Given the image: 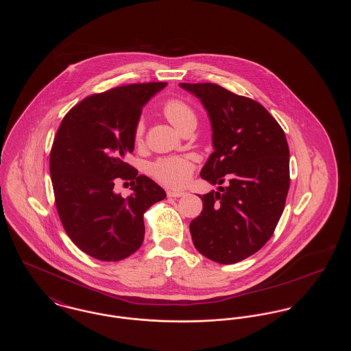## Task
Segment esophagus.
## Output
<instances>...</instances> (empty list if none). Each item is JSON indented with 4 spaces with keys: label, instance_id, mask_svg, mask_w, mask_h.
I'll use <instances>...</instances> for the list:
<instances>
[{
    "label": "esophagus",
    "instance_id": "esophagus-1",
    "mask_svg": "<svg viewBox=\"0 0 351 351\" xmlns=\"http://www.w3.org/2000/svg\"><path fill=\"white\" fill-rule=\"evenodd\" d=\"M168 197H173V199H179V197H184L185 193L184 192H179V191H168Z\"/></svg>",
    "mask_w": 351,
    "mask_h": 351
}]
</instances>
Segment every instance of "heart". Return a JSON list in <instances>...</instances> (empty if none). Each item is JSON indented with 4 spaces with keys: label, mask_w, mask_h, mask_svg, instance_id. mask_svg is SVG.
<instances>
[{
    "label": "heart",
    "mask_w": 351,
    "mask_h": 351,
    "mask_svg": "<svg viewBox=\"0 0 351 351\" xmlns=\"http://www.w3.org/2000/svg\"><path fill=\"white\" fill-rule=\"evenodd\" d=\"M163 113L168 121L183 130L184 126L196 121L193 109L183 100L169 99L163 105ZM146 132V122L143 118H139L134 128V141L135 143H142ZM195 171V159L189 155H176L167 156L155 160L150 166L151 176L158 183L168 186V188H183L191 180V176Z\"/></svg>",
    "instance_id": "obj_1"
}]
</instances>
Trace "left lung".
<instances>
[{
	"instance_id": "obj_1",
	"label": "left lung",
	"mask_w": 351,
	"mask_h": 351,
	"mask_svg": "<svg viewBox=\"0 0 351 351\" xmlns=\"http://www.w3.org/2000/svg\"><path fill=\"white\" fill-rule=\"evenodd\" d=\"M200 99L213 129L215 151L201 169L209 183L189 230L197 251L221 265L261 250L282 217L289 189V149L267 109L212 83H180Z\"/></svg>"
}]
</instances>
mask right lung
Wrapping results in <instances>:
<instances>
[{
    "instance_id": "obj_1",
    "label": "right lung",
    "mask_w": 351,
    "mask_h": 351,
    "mask_svg": "<svg viewBox=\"0 0 351 351\" xmlns=\"http://www.w3.org/2000/svg\"><path fill=\"white\" fill-rule=\"evenodd\" d=\"M167 83L128 84L85 97L63 118L50 152L55 205L72 242L104 262H118L145 238V212L166 192L125 162L143 105ZM129 180L134 195L114 194Z\"/></svg>"
}]
</instances>
